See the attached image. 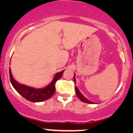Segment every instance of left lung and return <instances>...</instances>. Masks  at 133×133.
<instances>
[{"instance_id": "8db88e82", "label": "left lung", "mask_w": 133, "mask_h": 133, "mask_svg": "<svg viewBox=\"0 0 133 133\" xmlns=\"http://www.w3.org/2000/svg\"><path fill=\"white\" fill-rule=\"evenodd\" d=\"M73 80H74V82L75 84L76 83V79H75V74L74 75V76H73ZM75 91H76V94L77 95V96L78 97V98L81 100L82 102H85V103H88V104H93L91 101L89 100L88 99H87L80 92V91H79L78 89L77 86H75Z\"/></svg>"}]
</instances>
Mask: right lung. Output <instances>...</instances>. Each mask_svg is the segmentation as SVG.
<instances>
[{
    "label": "right lung",
    "instance_id": "right-lung-1",
    "mask_svg": "<svg viewBox=\"0 0 133 133\" xmlns=\"http://www.w3.org/2000/svg\"><path fill=\"white\" fill-rule=\"evenodd\" d=\"M64 71V70L56 73L50 84L45 88H41V89L29 87L28 85L20 84L18 82L16 81L13 78L10 68H9V77H10V81L13 87L21 96H23L28 101L32 102H40L48 100L54 95L56 89V82L61 78Z\"/></svg>",
    "mask_w": 133,
    "mask_h": 133
}]
</instances>
